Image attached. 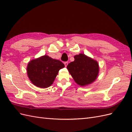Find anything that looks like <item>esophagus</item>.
<instances>
[{
  "label": "esophagus",
  "instance_id": "1",
  "mask_svg": "<svg viewBox=\"0 0 132 132\" xmlns=\"http://www.w3.org/2000/svg\"><path fill=\"white\" fill-rule=\"evenodd\" d=\"M64 64L65 66V67H67V66L68 65V62H65L64 63Z\"/></svg>",
  "mask_w": 132,
  "mask_h": 132
}]
</instances>
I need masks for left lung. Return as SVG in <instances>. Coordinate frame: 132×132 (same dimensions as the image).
Masks as SVG:
<instances>
[{
    "mask_svg": "<svg viewBox=\"0 0 132 132\" xmlns=\"http://www.w3.org/2000/svg\"><path fill=\"white\" fill-rule=\"evenodd\" d=\"M67 68L75 82L81 86L93 82L99 71L97 62L81 53L75 55L74 61L70 62Z\"/></svg>",
    "mask_w": 132,
    "mask_h": 132,
    "instance_id": "left-lung-1",
    "label": "left lung"
}]
</instances>
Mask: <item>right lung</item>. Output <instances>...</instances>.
<instances>
[{
	"mask_svg": "<svg viewBox=\"0 0 132 132\" xmlns=\"http://www.w3.org/2000/svg\"><path fill=\"white\" fill-rule=\"evenodd\" d=\"M64 67V64L61 61L45 55L28 63L27 73L34 85L47 88L52 84L59 70Z\"/></svg>",
	"mask_w": 132,
	"mask_h": 132,
	"instance_id": "right-lung-1",
	"label": "right lung"
}]
</instances>
